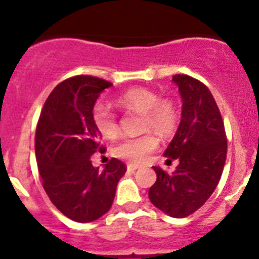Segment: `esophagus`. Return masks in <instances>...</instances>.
<instances>
[{"instance_id":"obj_1","label":"esophagus","mask_w":259,"mask_h":259,"mask_svg":"<svg viewBox=\"0 0 259 259\" xmlns=\"http://www.w3.org/2000/svg\"><path fill=\"white\" fill-rule=\"evenodd\" d=\"M137 169H139V165H137V164H129V165H127V170L129 171H134L137 170Z\"/></svg>"}]
</instances>
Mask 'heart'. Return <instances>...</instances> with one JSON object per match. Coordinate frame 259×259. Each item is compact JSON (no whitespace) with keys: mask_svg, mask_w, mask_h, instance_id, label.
<instances>
[{"mask_svg":"<svg viewBox=\"0 0 259 259\" xmlns=\"http://www.w3.org/2000/svg\"><path fill=\"white\" fill-rule=\"evenodd\" d=\"M116 104L125 110L142 114V130H153L160 137H168L178 122V110L170 99H159L153 90L135 88L120 94ZM95 129L106 139H114L119 133L116 115L109 105L96 103L91 111ZM156 139L150 134L135 138H125L114 146V155L132 163H143L156 148Z\"/></svg>","mask_w":259,"mask_h":259,"instance_id":"heart-1","label":"heart"}]
</instances>
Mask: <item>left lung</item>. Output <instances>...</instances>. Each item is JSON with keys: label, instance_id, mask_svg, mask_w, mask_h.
I'll use <instances>...</instances> for the list:
<instances>
[{"label": "left lung", "instance_id": "8db88e82", "mask_svg": "<svg viewBox=\"0 0 259 259\" xmlns=\"http://www.w3.org/2000/svg\"><path fill=\"white\" fill-rule=\"evenodd\" d=\"M182 98V119L164 151L166 161L178 160L171 174L153 166L156 182L149 199L173 218L199 209L218 185L227 158L223 120L209 89L188 75H174Z\"/></svg>", "mask_w": 259, "mask_h": 259}]
</instances>
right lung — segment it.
Masks as SVG:
<instances>
[{
    "mask_svg": "<svg viewBox=\"0 0 259 259\" xmlns=\"http://www.w3.org/2000/svg\"><path fill=\"white\" fill-rule=\"evenodd\" d=\"M111 85L88 75L62 81L49 95L36 129V160L44 189L57 209L79 223L94 222L109 211L126 171L115 158L104 170L91 163V155L103 150L91 111Z\"/></svg>",
    "mask_w": 259,
    "mask_h": 259,
    "instance_id": "obj_1",
    "label": "right lung"
}]
</instances>
